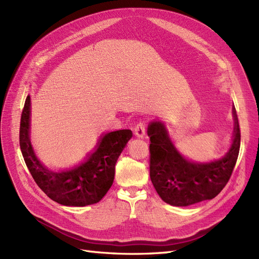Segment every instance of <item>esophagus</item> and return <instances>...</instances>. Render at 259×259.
<instances>
[{
	"instance_id": "1",
	"label": "esophagus",
	"mask_w": 259,
	"mask_h": 259,
	"mask_svg": "<svg viewBox=\"0 0 259 259\" xmlns=\"http://www.w3.org/2000/svg\"><path fill=\"white\" fill-rule=\"evenodd\" d=\"M134 133L137 137L144 138L146 136V122L140 121L139 123H137L134 128Z\"/></svg>"
}]
</instances>
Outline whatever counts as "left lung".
I'll list each match as a JSON object with an SVG mask.
<instances>
[{
    "label": "left lung",
    "instance_id": "8db88e82",
    "mask_svg": "<svg viewBox=\"0 0 259 259\" xmlns=\"http://www.w3.org/2000/svg\"><path fill=\"white\" fill-rule=\"evenodd\" d=\"M234 128L229 151L222 159L198 163L187 159L171 142L162 122L148 126L150 137V178L161 199L174 206H188L214 199L228 183L240 150L241 133L236 108L232 109Z\"/></svg>",
    "mask_w": 259,
    "mask_h": 259
}]
</instances>
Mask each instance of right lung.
Masks as SVG:
<instances>
[{
  "mask_svg": "<svg viewBox=\"0 0 259 259\" xmlns=\"http://www.w3.org/2000/svg\"><path fill=\"white\" fill-rule=\"evenodd\" d=\"M31 99L27 96L21 113L19 144L26 165L36 185L53 201L66 206H86L103 199L113 184L115 163L132 138L131 130L103 134L98 144L79 165L53 171L36 158L30 142Z\"/></svg>",
  "mask_w": 259,
  "mask_h": 259,
  "instance_id": "1",
  "label": "right lung"
}]
</instances>
